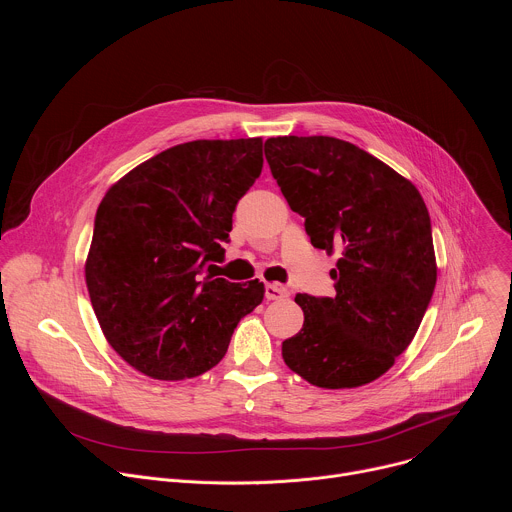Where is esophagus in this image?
<instances>
[{
    "label": "esophagus",
    "mask_w": 512,
    "mask_h": 512,
    "mask_svg": "<svg viewBox=\"0 0 512 512\" xmlns=\"http://www.w3.org/2000/svg\"><path fill=\"white\" fill-rule=\"evenodd\" d=\"M289 296V289L281 283H267L265 285V298L267 300H283Z\"/></svg>",
    "instance_id": "esophagus-1"
}]
</instances>
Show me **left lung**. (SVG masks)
Returning <instances> with one entry per match:
<instances>
[{
  "label": "left lung",
  "instance_id": "obj_1",
  "mask_svg": "<svg viewBox=\"0 0 512 512\" xmlns=\"http://www.w3.org/2000/svg\"><path fill=\"white\" fill-rule=\"evenodd\" d=\"M265 158L312 245L340 253L334 298L296 296L304 326L283 340V360L322 389L373 383L411 344L433 296L427 206L407 178L344 139L269 137Z\"/></svg>",
  "mask_w": 512,
  "mask_h": 512
}]
</instances>
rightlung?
I'll return each instance as SVG.
<instances>
[{
	"instance_id": "obj_1",
	"label": "right lung",
	"mask_w": 512,
	"mask_h": 512,
	"mask_svg": "<svg viewBox=\"0 0 512 512\" xmlns=\"http://www.w3.org/2000/svg\"><path fill=\"white\" fill-rule=\"evenodd\" d=\"M263 168V139H196L150 158L103 196L85 279L99 326L131 367L158 381L198 377L227 354L259 279L202 277L221 261L233 212Z\"/></svg>"
}]
</instances>
